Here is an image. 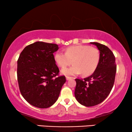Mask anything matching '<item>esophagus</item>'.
Returning a JSON list of instances; mask_svg holds the SVG:
<instances>
[{"label": "esophagus", "mask_w": 132, "mask_h": 132, "mask_svg": "<svg viewBox=\"0 0 132 132\" xmlns=\"http://www.w3.org/2000/svg\"><path fill=\"white\" fill-rule=\"evenodd\" d=\"M66 80H69V79H72V77H69V76H66Z\"/></svg>", "instance_id": "1"}]
</instances>
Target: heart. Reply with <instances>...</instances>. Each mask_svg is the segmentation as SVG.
Masks as SVG:
<instances>
[{"label": "heart", "mask_w": 132, "mask_h": 132, "mask_svg": "<svg viewBox=\"0 0 132 132\" xmlns=\"http://www.w3.org/2000/svg\"><path fill=\"white\" fill-rule=\"evenodd\" d=\"M54 59L58 66L64 68L73 63V66L64 68L62 74L68 76L81 74L84 76L92 75L95 71L100 60L99 51L97 48L89 45H75L68 47L66 53L57 51Z\"/></svg>", "instance_id": "1"}]
</instances>
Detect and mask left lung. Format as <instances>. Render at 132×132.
Segmentation results:
<instances>
[{"label":"left lung","instance_id":"obj_1","mask_svg":"<svg viewBox=\"0 0 132 132\" xmlns=\"http://www.w3.org/2000/svg\"><path fill=\"white\" fill-rule=\"evenodd\" d=\"M97 47L100 52L99 64L94 73L87 78L76 79L75 97L82 105L92 107L105 100L114 84L117 66L116 57L105 45L91 42Z\"/></svg>","mask_w":132,"mask_h":132}]
</instances>
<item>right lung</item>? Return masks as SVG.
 <instances>
[{"mask_svg":"<svg viewBox=\"0 0 132 132\" xmlns=\"http://www.w3.org/2000/svg\"><path fill=\"white\" fill-rule=\"evenodd\" d=\"M58 45L37 42L25 47L17 61V79L22 96L31 105L45 109L55 103L64 76H59L53 53Z\"/></svg>","mask_w":132,"mask_h":132,"instance_id":"1","label":"right lung"}]
</instances>
